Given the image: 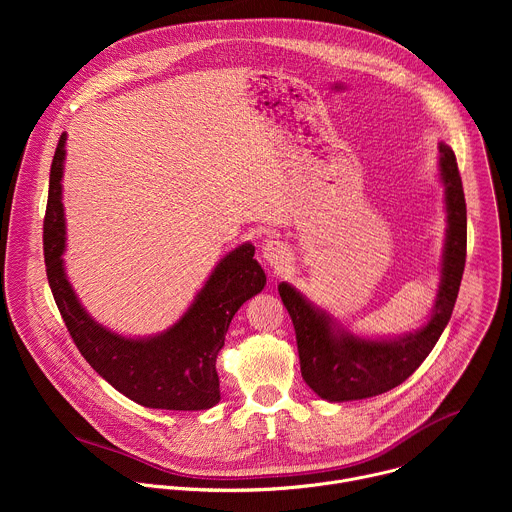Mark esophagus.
Returning a JSON list of instances; mask_svg holds the SVG:
<instances>
[{"mask_svg": "<svg viewBox=\"0 0 512 512\" xmlns=\"http://www.w3.org/2000/svg\"><path fill=\"white\" fill-rule=\"evenodd\" d=\"M289 247L279 241V239H269L265 245H263V259L273 267V269H283V265L289 263Z\"/></svg>", "mask_w": 512, "mask_h": 512, "instance_id": "34e87169", "label": "esophagus"}]
</instances>
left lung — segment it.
<instances>
[{
	"instance_id": "left-lung-1",
	"label": "left lung",
	"mask_w": 512,
	"mask_h": 512,
	"mask_svg": "<svg viewBox=\"0 0 512 512\" xmlns=\"http://www.w3.org/2000/svg\"><path fill=\"white\" fill-rule=\"evenodd\" d=\"M440 176L446 188L448 231L442 281L433 314L423 328L399 338L354 336L310 304L296 287L279 283V296L296 328L302 377L326 401H354L387 393L409 379L448 326L466 265V198L450 145L440 143Z\"/></svg>"
}]
</instances>
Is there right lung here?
Masks as SVG:
<instances>
[{
	"instance_id": "obj_1",
	"label": "right lung",
	"mask_w": 512,
	"mask_h": 512,
	"mask_svg": "<svg viewBox=\"0 0 512 512\" xmlns=\"http://www.w3.org/2000/svg\"><path fill=\"white\" fill-rule=\"evenodd\" d=\"M66 133L60 135L44 216V263L60 316L91 367L131 401L172 411L210 409L221 399L216 356L225 346L237 310L265 287V271L245 243L221 259L188 312L152 338H125L97 324L72 291L62 253L66 243L62 164Z\"/></svg>"
}]
</instances>
